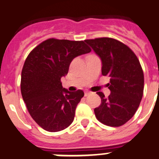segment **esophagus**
<instances>
[{
  "instance_id": "obj_1",
  "label": "esophagus",
  "mask_w": 159,
  "mask_h": 159,
  "mask_svg": "<svg viewBox=\"0 0 159 159\" xmlns=\"http://www.w3.org/2000/svg\"><path fill=\"white\" fill-rule=\"evenodd\" d=\"M91 93L89 92V91H85V93H84V95H85V97H87L88 95H89V94H90Z\"/></svg>"
}]
</instances>
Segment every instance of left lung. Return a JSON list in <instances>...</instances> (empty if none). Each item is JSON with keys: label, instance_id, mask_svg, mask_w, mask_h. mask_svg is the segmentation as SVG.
<instances>
[{"label": "left lung", "instance_id": "8db88e82", "mask_svg": "<svg viewBox=\"0 0 159 159\" xmlns=\"http://www.w3.org/2000/svg\"><path fill=\"white\" fill-rule=\"evenodd\" d=\"M102 62V75L111 77V94L97 93L101 103L94 109L96 117L103 125L120 127L134 115L144 91V73L136 55L128 46L111 38L85 40Z\"/></svg>", "mask_w": 159, "mask_h": 159}]
</instances>
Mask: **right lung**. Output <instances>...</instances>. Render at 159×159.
<instances>
[{
  "instance_id": "obj_1",
  "label": "right lung",
  "mask_w": 159,
  "mask_h": 159,
  "mask_svg": "<svg viewBox=\"0 0 159 159\" xmlns=\"http://www.w3.org/2000/svg\"><path fill=\"white\" fill-rule=\"evenodd\" d=\"M83 41L49 39L36 46L27 57L21 71V91L33 120L44 130L56 132L68 128L84 93L62 87L74 58L89 53Z\"/></svg>"
}]
</instances>
